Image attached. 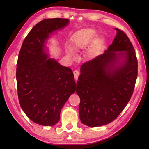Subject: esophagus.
I'll use <instances>...</instances> for the list:
<instances>
[{
	"mask_svg": "<svg viewBox=\"0 0 149 149\" xmlns=\"http://www.w3.org/2000/svg\"><path fill=\"white\" fill-rule=\"evenodd\" d=\"M74 75L75 79L77 80L78 79V77H79V75H80V72L78 70H75L74 71Z\"/></svg>",
	"mask_w": 149,
	"mask_h": 149,
	"instance_id": "1",
	"label": "esophagus"
}]
</instances>
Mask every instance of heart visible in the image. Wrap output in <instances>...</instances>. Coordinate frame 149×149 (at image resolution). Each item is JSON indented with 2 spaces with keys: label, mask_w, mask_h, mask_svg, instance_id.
Here are the masks:
<instances>
[{
  "label": "heart",
  "mask_w": 149,
  "mask_h": 149,
  "mask_svg": "<svg viewBox=\"0 0 149 149\" xmlns=\"http://www.w3.org/2000/svg\"><path fill=\"white\" fill-rule=\"evenodd\" d=\"M95 30L92 28H84L76 32L72 37V48L67 49V54L70 57L75 56V51H79L85 49L92 43L93 39L97 36ZM100 42L99 39L96 40V43Z\"/></svg>",
  "instance_id": "1"
}]
</instances>
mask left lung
<instances>
[{
  "label": "left lung",
  "instance_id": "1",
  "mask_svg": "<svg viewBox=\"0 0 149 149\" xmlns=\"http://www.w3.org/2000/svg\"><path fill=\"white\" fill-rule=\"evenodd\" d=\"M116 36L104 53L85 62L77 82L82 123L97 127L113 121L126 106L134 92L138 60L129 37L115 28ZM123 58L124 60L116 65Z\"/></svg>",
  "mask_w": 149,
  "mask_h": 149
}]
</instances>
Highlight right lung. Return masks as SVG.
I'll use <instances>...</instances> for the list:
<instances>
[{
  "label": "right lung",
  "instance_id": "1",
  "mask_svg": "<svg viewBox=\"0 0 149 149\" xmlns=\"http://www.w3.org/2000/svg\"><path fill=\"white\" fill-rule=\"evenodd\" d=\"M67 19H44L25 37L17 63L16 80L19 103L35 123L52 126L60 120L61 109L75 91L72 70L48 58L45 44L54 31L64 28Z\"/></svg>",
  "mask_w": 149,
  "mask_h": 149
}]
</instances>
